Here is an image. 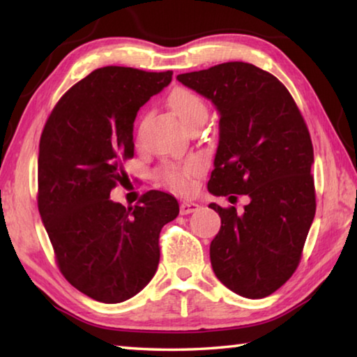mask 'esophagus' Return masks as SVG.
<instances>
[{"label":"esophagus","mask_w":357,"mask_h":357,"mask_svg":"<svg viewBox=\"0 0 357 357\" xmlns=\"http://www.w3.org/2000/svg\"><path fill=\"white\" fill-rule=\"evenodd\" d=\"M198 208H200V206H198L197 203L183 202V203H181V206H179V211H181V214H183V215H187V214H190V213H195Z\"/></svg>","instance_id":"34e87169"}]
</instances>
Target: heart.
Here are the masks:
<instances>
[{
    "instance_id": "heart-1",
    "label": "heart",
    "mask_w": 357,
    "mask_h": 357,
    "mask_svg": "<svg viewBox=\"0 0 357 357\" xmlns=\"http://www.w3.org/2000/svg\"><path fill=\"white\" fill-rule=\"evenodd\" d=\"M172 110L187 126L192 119L206 116L208 107L200 94L189 88H176L168 98ZM202 162L197 157H187L183 160H168L157 170V179L173 190L185 192L190 189L193 178L202 172Z\"/></svg>"
}]
</instances>
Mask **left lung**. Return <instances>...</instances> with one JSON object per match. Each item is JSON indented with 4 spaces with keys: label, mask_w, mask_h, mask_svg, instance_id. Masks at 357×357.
<instances>
[{
    "label": "left lung",
    "mask_w": 357,
    "mask_h": 357,
    "mask_svg": "<svg viewBox=\"0 0 357 357\" xmlns=\"http://www.w3.org/2000/svg\"><path fill=\"white\" fill-rule=\"evenodd\" d=\"M176 78L220 113L209 192L250 198L243 213L209 204L222 220L211 264L231 291L266 298L298 269L315 217L309 129L285 84L253 64L223 63Z\"/></svg>",
    "instance_id": "1"
}]
</instances>
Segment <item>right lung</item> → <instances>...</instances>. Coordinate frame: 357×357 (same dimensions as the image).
I'll return each instance as SVG.
<instances>
[{"label": "right lung", "mask_w": 357, "mask_h": 357, "mask_svg": "<svg viewBox=\"0 0 357 357\" xmlns=\"http://www.w3.org/2000/svg\"><path fill=\"white\" fill-rule=\"evenodd\" d=\"M172 70L121 66L93 70L53 107L39 143L38 208L64 279L105 304L135 296L153 279L159 236L179 204L149 190L126 208L110 192L128 178L134 121L151 96L172 82Z\"/></svg>", "instance_id": "right-lung-1"}]
</instances>
